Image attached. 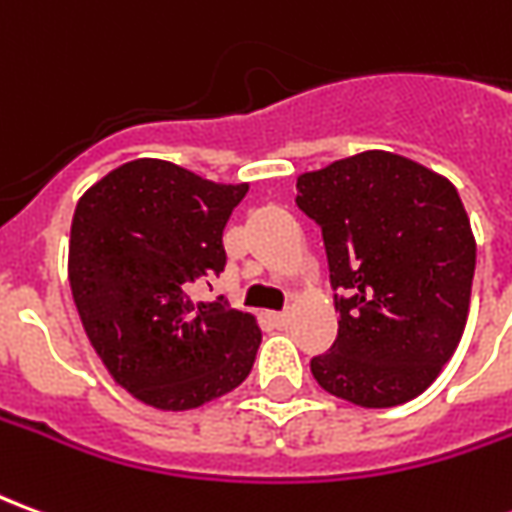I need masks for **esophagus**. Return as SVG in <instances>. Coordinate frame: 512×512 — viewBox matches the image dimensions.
Returning a JSON list of instances; mask_svg holds the SVG:
<instances>
[{
  "instance_id": "esophagus-1",
  "label": "esophagus",
  "mask_w": 512,
  "mask_h": 512,
  "mask_svg": "<svg viewBox=\"0 0 512 512\" xmlns=\"http://www.w3.org/2000/svg\"><path fill=\"white\" fill-rule=\"evenodd\" d=\"M271 321H274V326H279V329H285L290 323V312H271Z\"/></svg>"
}]
</instances>
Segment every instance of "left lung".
Instances as JSON below:
<instances>
[{
  "instance_id": "obj_1",
  "label": "left lung",
  "mask_w": 512,
  "mask_h": 512,
  "mask_svg": "<svg viewBox=\"0 0 512 512\" xmlns=\"http://www.w3.org/2000/svg\"><path fill=\"white\" fill-rule=\"evenodd\" d=\"M321 227L337 340L312 356L315 381L365 408L422 395L461 343L474 279L472 224L450 180L386 150L296 180Z\"/></svg>"
}]
</instances>
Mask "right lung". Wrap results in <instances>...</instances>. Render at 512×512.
<instances>
[{"instance_id":"right-lung-1","label":"right lung","mask_w":512,"mask_h":512,"mask_svg":"<svg viewBox=\"0 0 512 512\" xmlns=\"http://www.w3.org/2000/svg\"><path fill=\"white\" fill-rule=\"evenodd\" d=\"M246 183L136 158L112 169L76 205L68 279L95 354L117 384L161 411L227 395L255 365V315L191 288L227 263L222 233Z\"/></svg>"}]
</instances>
